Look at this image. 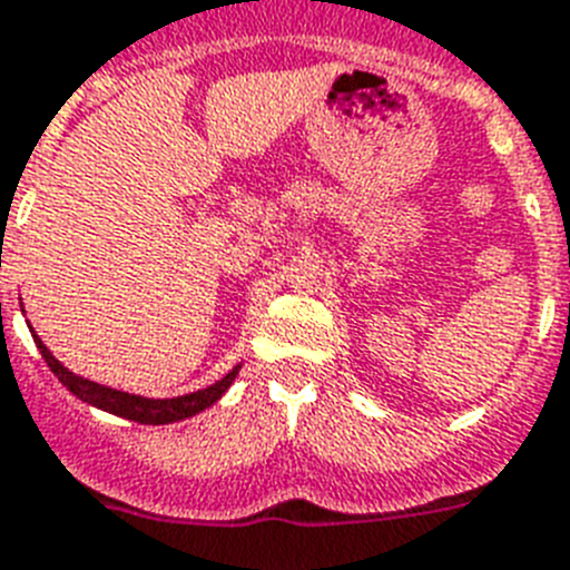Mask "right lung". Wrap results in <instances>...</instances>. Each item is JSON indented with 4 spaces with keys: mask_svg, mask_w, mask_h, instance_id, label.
I'll return each instance as SVG.
<instances>
[{
    "mask_svg": "<svg viewBox=\"0 0 570 570\" xmlns=\"http://www.w3.org/2000/svg\"><path fill=\"white\" fill-rule=\"evenodd\" d=\"M37 350H40L42 361L49 364V370L58 375V381L63 384L69 393L81 399V402L92 404V407H101L107 413H116V416H125L130 422H142V425H168V422H180L189 420L195 413L206 411L209 404L218 402L227 387L235 381L238 370L242 366H233L227 375L220 381H215L212 387L197 390V393H189V396H177V399H145V396H134V393H121V390L105 387V384H96V381L81 379V375L69 373L63 364H60L49 350H46V343L35 335Z\"/></svg>",
    "mask_w": 570,
    "mask_h": 570,
    "instance_id": "obj_1",
    "label": "right lung"
}]
</instances>
